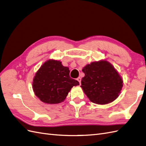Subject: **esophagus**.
<instances>
[{
  "mask_svg": "<svg viewBox=\"0 0 146 146\" xmlns=\"http://www.w3.org/2000/svg\"><path fill=\"white\" fill-rule=\"evenodd\" d=\"M77 80H78V82L80 83V85H81V78L80 77H78Z\"/></svg>",
  "mask_w": 146,
  "mask_h": 146,
  "instance_id": "1",
  "label": "esophagus"
}]
</instances>
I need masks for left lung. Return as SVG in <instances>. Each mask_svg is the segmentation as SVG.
<instances>
[{
	"mask_svg": "<svg viewBox=\"0 0 146 146\" xmlns=\"http://www.w3.org/2000/svg\"><path fill=\"white\" fill-rule=\"evenodd\" d=\"M82 71L85 77L81 87L92 102L105 105L117 98L123 80L111 64L105 60L94 61L86 65Z\"/></svg>",
	"mask_w": 146,
	"mask_h": 146,
	"instance_id": "1",
	"label": "left lung"
}]
</instances>
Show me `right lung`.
<instances>
[{
	"label": "right lung",
	"mask_w": 146,
	"mask_h": 146,
	"mask_svg": "<svg viewBox=\"0 0 146 146\" xmlns=\"http://www.w3.org/2000/svg\"><path fill=\"white\" fill-rule=\"evenodd\" d=\"M70 70L60 61L49 60L44 63L35 74L33 90L42 102L48 104L62 102L77 80L69 76Z\"/></svg>",
	"instance_id": "add662e5"
}]
</instances>
